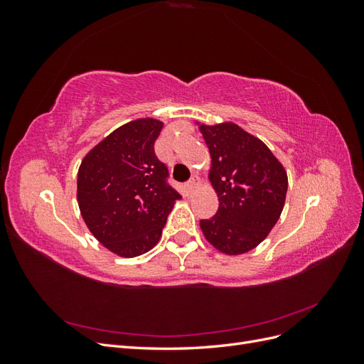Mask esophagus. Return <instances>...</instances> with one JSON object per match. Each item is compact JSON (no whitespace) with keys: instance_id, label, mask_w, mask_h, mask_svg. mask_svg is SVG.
<instances>
[{"instance_id":"1","label":"esophagus","mask_w":364,"mask_h":364,"mask_svg":"<svg viewBox=\"0 0 364 364\" xmlns=\"http://www.w3.org/2000/svg\"><path fill=\"white\" fill-rule=\"evenodd\" d=\"M196 188H197V178H191L188 182L185 183V193H186V196H191Z\"/></svg>"}]
</instances>
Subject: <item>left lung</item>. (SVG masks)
Masks as SVG:
<instances>
[{
    "mask_svg": "<svg viewBox=\"0 0 364 364\" xmlns=\"http://www.w3.org/2000/svg\"><path fill=\"white\" fill-rule=\"evenodd\" d=\"M199 124L211 155L209 181L218 196L214 217L200 220L205 238L226 255L257 247L277 225L287 171L261 139L235 123Z\"/></svg>",
    "mask_w": 364,
    "mask_h": 364,
    "instance_id": "left-lung-1",
    "label": "left lung"
}]
</instances>
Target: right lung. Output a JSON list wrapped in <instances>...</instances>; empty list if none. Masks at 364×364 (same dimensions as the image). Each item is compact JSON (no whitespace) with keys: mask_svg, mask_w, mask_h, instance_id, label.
Segmentation results:
<instances>
[{"mask_svg":"<svg viewBox=\"0 0 364 364\" xmlns=\"http://www.w3.org/2000/svg\"><path fill=\"white\" fill-rule=\"evenodd\" d=\"M164 123L139 118L87 151L77 173V202L87 229L115 255L134 258L155 246L176 200L168 170L155 155Z\"/></svg>","mask_w":364,"mask_h":364,"instance_id":"obj_1","label":"right lung"}]
</instances>
